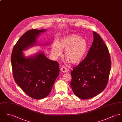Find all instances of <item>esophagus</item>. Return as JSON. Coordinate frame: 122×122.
Instances as JSON below:
<instances>
[{
	"mask_svg": "<svg viewBox=\"0 0 122 122\" xmlns=\"http://www.w3.org/2000/svg\"><path fill=\"white\" fill-rule=\"evenodd\" d=\"M61 71L63 73H65V72H67V69H66V67H64V66H62V67L60 69Z\"/></svg>",
	"mask_w": 122,
	"mask_h": 122,
	"instance_id": "34e87169",
	"label": "esophagus"
}]
</instances>
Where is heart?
Masks as SVG:
<instances>
[{
    "instance_id": "b5f03b06",
    "label": "heart",
    "mask_w": 122,
    "mask_h": 122,
    "mask_svg": "<svg viewBox=\"0 0 122 122\" xmlns=\"http://www.w3.org/2000/svg\"><path fill=\"white\" fill-rule=\"evenodd\" d=\"M87 41L76 34H71L61 39L58 42L53 43L51 53L57 57L61 56V50L65 49L64 57L70 63L77 64L85 56L88 48Z\"/></svg>"
}]
</instances>
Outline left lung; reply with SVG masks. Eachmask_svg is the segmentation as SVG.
Instances as JSON below:
<instances>
[{
    "mask_svg": "<svg viewBox=\"0 0 122 122\" xmlns=\"http://www.w3.org/2000/svg\"><path fill=\"white\" fill-rule=\"evenodd\" d=\"M94 41L85 59L71 71L70 85L76 96L88 99L106 88L111 71V56L100 35L93 32Z\"/></svg>",
    "mask_w": 122,
    "mask_h": 122,
    "instance_id": "1",
    "label": "left lung"
}]
</instances>
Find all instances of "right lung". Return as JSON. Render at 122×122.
<instances>
[{"instance_id": "1", "label": "right lung", "mask_w": 122, "mask_h": 122, "mask_svg": "<svg viewBox=\"0 0 122 122\" xmlns=\"http://www.w3.org/2000/svg\"><path fill=\"white\" fill-rule=\"evenodd\" d=\"M45 29H32L24 33L14 45L11 56L12 74L15 82L29 97L41 99L50 93L60 72L58 62L47 58L43 53L26 58L22 51L36 43Z\"/></svg>"}]
</instances>
